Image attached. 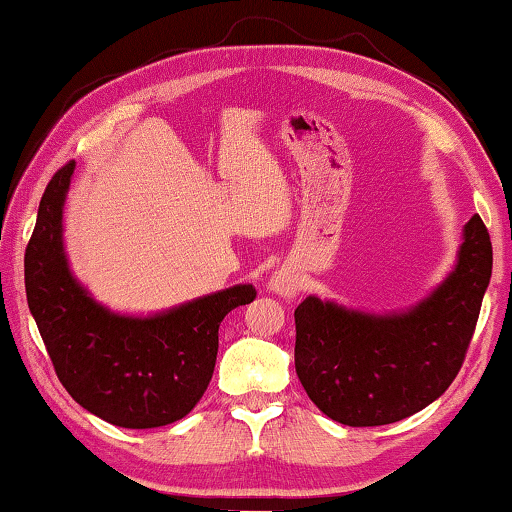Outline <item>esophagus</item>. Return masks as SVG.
<instances>
[{"label": "esophagus", "mask_w": 512, "mask_h": 512, "mask_svg": "<svg viewBox=\"0 0 512 512\" xmlns=\"http://www.w3.org/2000/svg\"><path fill=\"white\" fill-rule=\"evenodd\" d=\"M266 289H269L271 294L280 296V298H287V300L294 298L298 294V289H300L298 273L294 269H289V266H285V269L273 273V278L269 280Z\"/></svg>", "instance_id": "obj_1"}]
</instances>
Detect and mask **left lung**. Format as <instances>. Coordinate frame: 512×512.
<instances>
[{
    "label": "left lung",
    "instance_id": "left-lung-1",
    "mask_svg": "<svg viewBox=\"0 0 512 512\" xmlns=\"http://www.w3.org/2000/svg\"><path fill=\"white\" fill-rule=\"evenodd\" d=\"M490 275L488 227L472 216L449 275L408 310L373 314L307 296L294 312L307 396L344 426L394 424L424 410L458 376Z\"/></svg>",
    "mask_w": 512,
    "mask_h": 512
}]
</instances>
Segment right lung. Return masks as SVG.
Masks as SVG:
<instances>
[{
  "instance_id": "1",
  "label": "right lung",
  "mask_w": 512,
  "mask_h": 512,
  "mask_svg": "<svg viewBox=\"0 0 512 512\" xmlns=\"http://www.w3.org/2000/svg\"><path fill=\"white\" fill-rule=\"evenodd\" d=\"M72 173L75 161L47 184L24 253L31 316L56 376L81 408L120 428L173 424L196 408L212 380L225 314L257 291L234 285L148 316L97 303L72 273L63 243Z\"/></svg>"
}]
</instances>
